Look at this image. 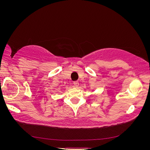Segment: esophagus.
<instances>
[{"mask_svg":"<svg viewBox=\"0 0 150 150\" xmlns=\"http://www.w3.org/2000/svg\"><path fill=\"white\" fill-rule=\"evenodd\" d=\"M79 82H78V81H74V86H75V87L76 88H78V86H79Z\"/></svg>","mask_w":150,"mask_h":150,"instance_id":"1","label":"esophagus"}]
</instances>
